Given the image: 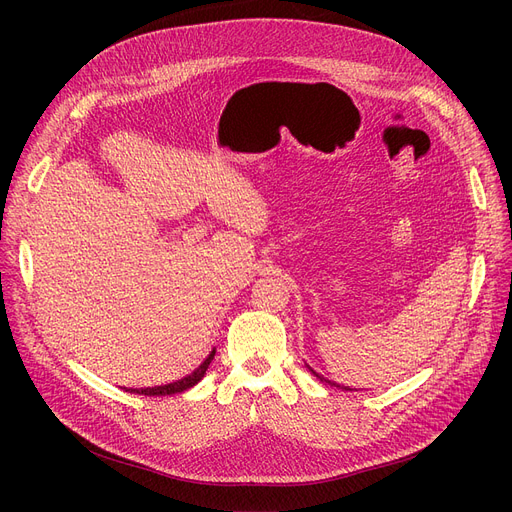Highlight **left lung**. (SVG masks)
Masks as SVG:
<instances>
[{
	"instance_id": "obj_1",
	"label": "left lung",
	"mask_w": 512,
	"mask_h": 512,
	"mask_svg": "<svg viewBox=\"0 0 512 512\" xmlns=\"http://www.w3.org/2000/svg\"><path fill=\"white\" fill-rule=\"evenodd\" d=\"M207 365L209 361H205L203 365H199L195 371L186 373L184 378L172 382V384H166V386H147V388H124L126 392H137V394H145V396H170V394H180L188 388H193L195 384H199L203 380V375L207 371Z\"/></svg>"
}]
</instances>
